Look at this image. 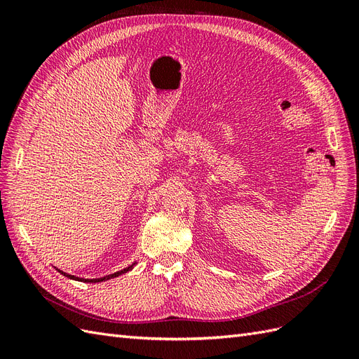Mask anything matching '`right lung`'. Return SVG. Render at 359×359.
Masks as SVG:
<instances>
[{
	"mask_svg": "<svg viewBox=\"0 0 359 359\" xmlns=\"http://www.w3.org/2000/svg\"><path fill=\"white\" fill-rule=\"evenodd\" d=\"M135 265V264H133ZM133 265L132 266H128V268H126V269H123V271H118V273H115V274H111V276H106V277H102V278H95V280H86V278H78V277H74V276H70V274H66V273H62V271H60L61 274H64L66 277H69V278H73V280H81V281H86V283H90V281H94V283H97V281H104V280H109V278H114V277H118V276H121V274H124V273H127L128 269H132L133 268Z\"/></svg>",
	"mask_w": 359,
	"mask_h": 359,
	"instance_id": "add662e5",
	"label": "right lung"
}]
</instances>
